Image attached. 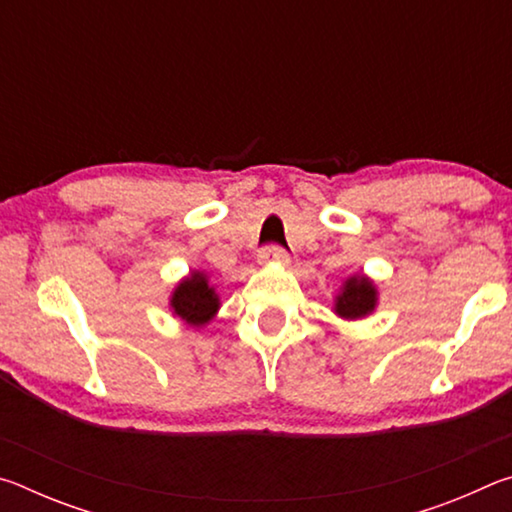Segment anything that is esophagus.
I'll use <instances>...</instances> for the list:
<instances>
[{
	"instance_id": "34e87169",
	"label": "esophagus",
	"mask_w": 512,
	"mask_h": 512,
	"mask_svg": "<svg viewBox=\"0 0 512 512\" xmlns=\"http://www.w3.org/2000/svg\"><path fill=\"white\" fill-rule=\"evenodd\" d=\"M259 264L262 266H271V264H277V266H289L291 257L284 248H277V246H268L264 248L262 253H259Z\"/></svg>"
}]
</instances>
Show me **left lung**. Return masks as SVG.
I'll return each instance as SVG.
<instances>
[{
	"instance_id": "obj_1",
	"label": "left lung",
	"mask_w": 512,
	"mask_h": 512,
	"mask_svg": "<svg viewBox=\"0 0 512 512\" xmlns=\"http://www.w3.org/2000/svg\"><path fill=\"white\" fill-rule=\"evenodd\" d=\"M379 293L368 275H350L334 298V314L345 320H359L377 309Z\"/></svg>"
}]
</instances>
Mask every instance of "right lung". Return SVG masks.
<instances>
[{"instance_id": "1", "label": "right lung", "mask_w": 512, "mask_h": 512, "mask_svg": "<svg viewBox=\"0 0 512 512\" xmlns=\"http://www.w3.org/2000/svg\"><path fill=\"white\" fill-rule=\"evenodd\" d=\"M221 307V298L210 284V277L203 271H192L183 277L169 298L171 314L183 320L189 327H203L216 316Z\"/></svg>"}]
</instances>
